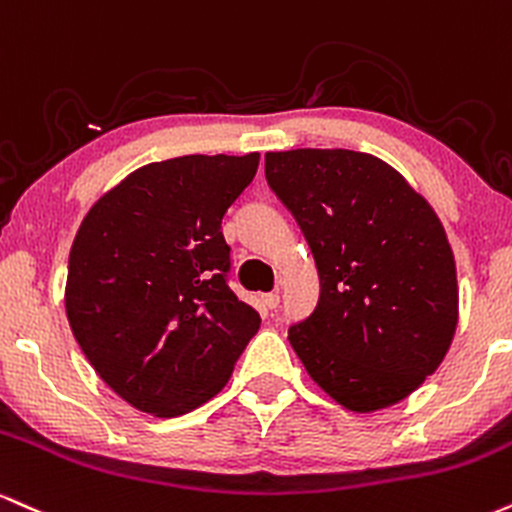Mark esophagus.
Returning <instances> with one entry per match:
<instances>
[{
  "label": "esophagus",
  "instance_id": "34e87169",
  "mask_svg": "<svg viewBox=\"0 0 512 512\" xmlns=\"http://www.w3.org/2000/svg\"><path fill=\"white\" fill-rule=\"evenodd\" d=\"M263 304H266V309H278V306H280V294L278 292L263 294Z\"/></svg>",
  "mask_w": 512,
  "mask_h": 512
}]
</instances>
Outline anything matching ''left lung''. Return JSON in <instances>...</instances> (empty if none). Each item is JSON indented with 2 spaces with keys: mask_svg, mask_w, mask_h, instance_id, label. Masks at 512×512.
Instances as JSON below:
<instances>
[{
  "mask_svg": "<svg viewBox=\"0 0 512 512\" xmlns=\"http://www.w3.org/2000/svg\"><path fill=\"white\" fill-rule=\"evenodd\" d=\"M266 179L302 227L321 297L290 328L309 376L352 412L414 393L458 326V275L434 208L369 153H266Z\"/></svg>",
  "mask_w": 512,
  "mask_h": 512,
  "instance_id": "8db88e82",
  "label": "left lung"
}]
</instances>
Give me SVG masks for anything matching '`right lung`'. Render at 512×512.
<instances>
[{"mask_svg":"<svg viewBox=\"0 0 512 512\" xmlns=\"http://www.w3.org/2000/svg\"><path fill=\"white\" fill-rule=\"evenodd\" d=\"M258 153L184 155L131 172L88 210L66 318L102 381L136 410L179 417L220 393L261 316L227 285V208Z\"/></svg>","mask_w":512,"mask_h":512,"instance_id":"right-lung-1","label":"right lung"}]
</instances>
